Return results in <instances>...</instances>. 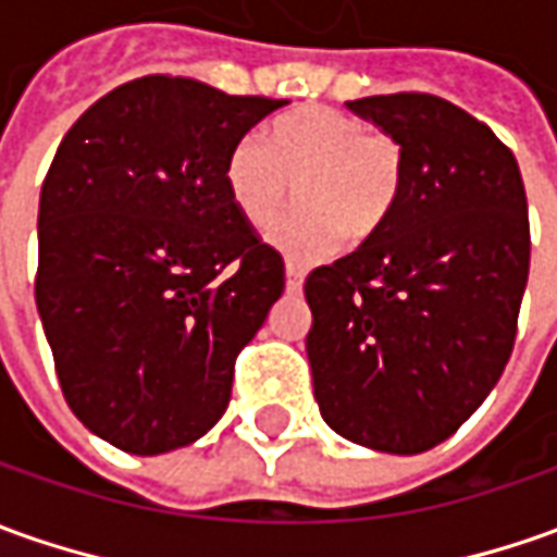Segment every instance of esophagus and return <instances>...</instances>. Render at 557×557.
<instances>
[{"label":"esophagus","instance_id":"34e87169","mask_svg":"<svg viewBox=\"0 0 557 557\" xmlns=\"http://www.w3.org/2000/svg\"><path fill=\"white\" fill-rule=\"evenodd\" d=\"M301 283H305V268L295 262H286V289L289 293H301Z\"/></svg>","mask_w":557,"mask_h":557}]
</instances>
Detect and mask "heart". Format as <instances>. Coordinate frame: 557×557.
I'll return each mask as SVG.
<instances>
[{
    "instance_id": "obj_1",
    "label": "heart",
    "mask_w": 557,
    "mask_h": 557,
    "mask_svg": "<svg viewBox=\"0 0 557 557\" xmlns=\"http://www.w3.org/2000/svg\"><path fill=\"white\" fill-rule=\"evenodd\" d=\"M403 146L366 121L301 106L271 124L268 139L240 136L225 161L231 203L249 228L268 231L285 212L292 185L302 210L271 234L274 247L310 262L338 247L362 244L387 225L403 195Z\"/></svg>"
}]
</instances>
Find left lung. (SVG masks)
I'll use <instances>...</instances> for the list:
<instances>
[{
    "label": "left lung",
    "mask_w": 557,
    "mask_h": 557,
    "mask_svg": "<svg viewBox=\"0 0 557 557\" xmlns=\"http://www.w3.org/2000/svg\"><path fill=\"white\" fill-rule=\"evenodd\" d=\"M403 146V195L357 252L305 280L308 359L323 421L357 445L421 454L500 381L531 268L512 151L433 94L347 103Z\"/></svg>",
    "instance_id": "8db88e82"
}]
</instances>
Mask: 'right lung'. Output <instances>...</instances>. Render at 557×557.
I'll list each match as a JSON object with an SVG mask.
<instances>
[{"label": "right lung", "instance_id": "add662e5", "mask_svg": "<svg viewBox=\"0 0 557 557\" xmlns=\"http://www.w3.org/2000/svg\"><path fill=\"white\" fill-rule=\"evenodd\" d=\"M286 100L143 75L70 127L39 198L36 308L72 414L164 454L225 414L283 259L231 203V146Z\"/></svg>", "mask_w": 557, "mask_h": 557}]
</instances>
